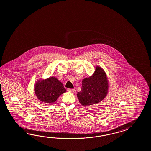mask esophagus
Returning a JSON list of instances; mask_svg holds the SVG:
<instances>
[{"instance_id":"1","label":"esophagus","mask_w":151,"mask_h":151,"mask_svg":"<svg viewBox=\"0 0 151 151\" xmlns=\"http://www.w3.org/2000/svg\"><path fill=\"white\" fill-rule=\"evenodd\" d=\"M67 90H68V91H69V92H74L75 91V89L68 88Z\"/></svg>"}]
</instances>
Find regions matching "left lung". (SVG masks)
<instances>
[{"label": "left lung", "instance_id": "8db88e82", "mask_svg": "<svg viewBox=\"0 0 151 151\" xmlns=\"http://www.w3.org/2000/svg\"><path fill=\"white\" fill-rule=\"evenodd\" d=\"M108 90V81L104 71L97 66L94 76L82 81L81 91L77 93L80 103L87 106L99 103L105 97Z\"/></svg>", "mask_w": 151, "mask_h": 151}]
</instances>
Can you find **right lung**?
Listing matches in <instances>:
<instances>
[{
    "label": "right lung",
    "mask_w": 151,
    "mask_h": 151,
    "mask_svg": "<svg viewBox=\"0 0 151 151\" xmlns=\"http://www.w3.org/2000/svg\"><path fill=\"white\" fill-rule=\"evenodd\" d=\"M34 90L39 99L46 103L55 102L59 96L66 92L62 83L55 77L37 83Z\"/></svg>",
    "instance_id": "1"
}]
</instances>
